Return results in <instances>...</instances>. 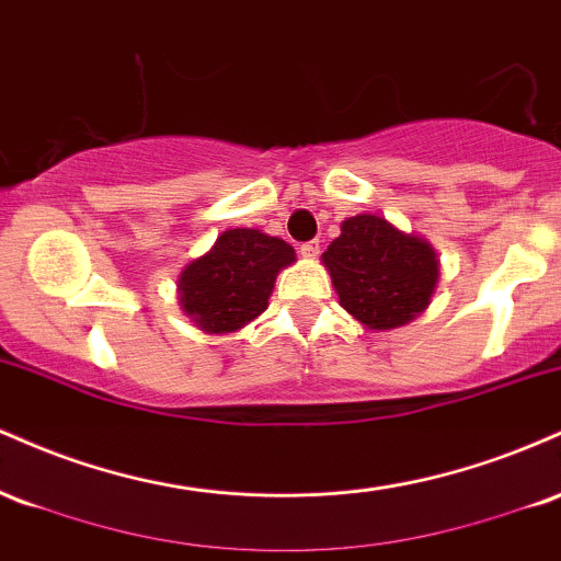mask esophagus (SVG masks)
I'll list each match as a JSON object with an SVG mask.
<instances>
[{"mask_svg": "<svg viewBox=\"0 0 561 561\" xmlns=\"http://www.w3.org/2000/svg\"><path fill=\"white\" fill-rule=\"evenodd\" d=\"M319 253H321L319 240H311V242H302V244H300V255H302V259H306V261H313Z\"/></svg>", "mask_w": 561, "mask_h": 561, "instance_id": "34e87169", "label": "esophagus"}]
</instances>
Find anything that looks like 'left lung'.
<instances>
[{"mask_svg": "<svg viewBox=\"0 0 561 561\" xmlns=\"http://www.w3.org/2000/svg\"><path fill=\"white\" fill-rule=\"evenodd\" d=\"M321 263L340 306L369 332L414 321L433 300L440 276L433 244L377 214L345 218Z\"/></svg>", "mask_w": 561, "mask_h": 561, "instance_id": "8db88e82", "label": "left lung"}]
</instances>
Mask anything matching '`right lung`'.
I'll return each mask as SVG.
<instances>
[{
	"label": "right lung",
	"mask_w": 561,
	"mask_h": 561,
	"mask_svg": "<svg viewBox=\"0 0 561 561\" xmlns=\"http://www.w3.org/2000/svg\"><path fill=\"white\" fill-rule=\"evenodd\" d=\"M289 263H295V250L279 237L227 229L208 253L179 274V306L199 332H240L266 311L276 276Z\"/></svg>",
	"instance_id": "add662e5"
}]
</instances>
